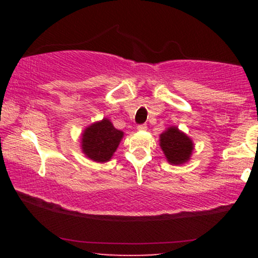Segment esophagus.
Here are the masks:
<instances>
[{
  "label": "esophagus",
  "instance_id": "34e87169",
  "mask_svg": "<svg viewBox=\"0 0 258 258\" xmlns=\"http://www.w3.org/2000/svg\"><path fill=\"white\" fill-rule=\"evenodd\" d=\"M147 124H140V125H137V130H140V132H146L147 130Z\"/></svg>",
  "mask_w": 258,
  "mask_h": 258
}]
</instances>
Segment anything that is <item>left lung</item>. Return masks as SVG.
Wrapping results in <instances>:
<instances>
[{"label":"left lung","mask_w":258,"mask_h":258,"mask_svg":"<svg viewBox=\"0 0 258 258\" xmlns=\"http://www.w3.org/2000/svg\"><path fill=\"white\" fill-rule=\"evenodd\" d=\"M160 146L170 164L179 165L190 160L194 143L177 126H170L160 135Z\"/></svg>","instance_id":"8db88e82"}]
</instances>
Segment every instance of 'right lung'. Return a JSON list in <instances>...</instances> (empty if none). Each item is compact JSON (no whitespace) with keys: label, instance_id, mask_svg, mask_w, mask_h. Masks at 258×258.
<instances>
[{"label":"right lung","instance_id":"right-lung-1","mask_svg":"<svg viewBox=\"0 0 258 258\" xmlns=\"http://www.w3.org/2000/svg\"><path fill=\"white\" fill-rule=\"evenodd\" d=\"M123 137L108 118L87 126L82 134V153L95 162L104 163L112 157Z\"/></svg>","mask_w":258,"mask_h":258}]
</instances>
